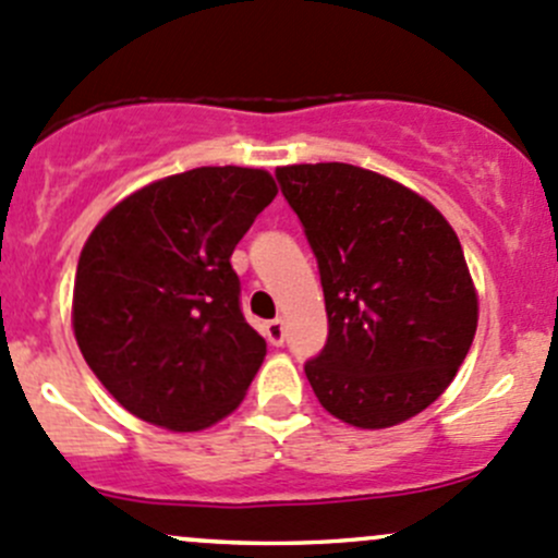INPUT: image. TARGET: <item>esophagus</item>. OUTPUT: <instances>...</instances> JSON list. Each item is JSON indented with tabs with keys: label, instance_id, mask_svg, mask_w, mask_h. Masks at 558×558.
Masks as SVG:
<instances>
[{
	"label": "esophagus",
	"instance_id": "34e87169",
	"mask_svg": "<svg viewBox=\"0 0 558 558\" xmlns=\"http://www.w3.org/2000/svg\"><path fill=\"white\" fill-rule=\"evenodd\" d=\"M266 339L271 341L274 347H281L284 344V323L281 319H271V323H266Z\"/></svg>",
	"mask_w": 558,
	"mask_h": 558
}]
</instances>
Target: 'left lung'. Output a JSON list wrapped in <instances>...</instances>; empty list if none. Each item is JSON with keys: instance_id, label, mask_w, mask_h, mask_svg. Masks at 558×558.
Returning a JSON list of instances; mask_svg holds the SVG:
<instances>
[{"instance_id": "left-lung-1", "label": "left lung", "mask_w": 558, "mask_h": 558, "mask_svg": "<svg viewBox=\"0 0 558 558\" xmlns=\"http://www.w3.org/2000/svg\"><path fill=\"white\" fill-rule=\"evenodd\" d=\"M323 281L328 341L306 361L319 404L388 428L453 383L477 330L459 235L428 201L344 162L277 168Z\"/></svg>"}]
</instances>
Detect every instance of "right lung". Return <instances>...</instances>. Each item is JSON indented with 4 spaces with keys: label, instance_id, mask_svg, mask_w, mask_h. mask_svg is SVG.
<instances>
[{
    "label": "right lung",
    "instance_id": "1",
    "mask_svg": "<svg viewBox=\"0 0 558 558\" xmlns=\"http://www.w3.org/2000/svg\"><path fill=\"white\" fill-rule=\"evenodd\" d=\"M274 197L266 170L195 168L124 197L92 230L75 274V339L135 417L201 432L241 404L266 339L244 319L230 255Z\"/></svg>",
    "mask_w": 558,
    "mask_h": 558
}]
</instances>
